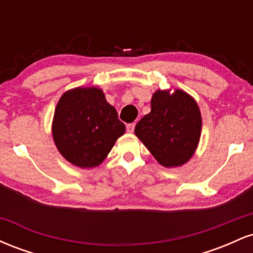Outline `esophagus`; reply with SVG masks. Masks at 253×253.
I'll return each mask as SVG.
<instances>
[{"mask_svg": "<svg viewBox=\"0 0 253 253\" xmlns=\"http://www.w3.org/2000/svg\"><path fill=\"white\" fill-rule=\"evenodd\" d=\"M134 127H135V124H128L126 126V129L128 133H133V130H134Z\"/></svg>", "mask_w": 253, "mask_h": 253, "instance_id": "1", "label": "esophagus"}]
</instances>
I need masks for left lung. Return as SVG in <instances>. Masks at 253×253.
I'll use <instances>...</instances> for the list:
<instances>
[{
	"label": "left lung",
	"mask_w": 253,
	"mask_h": 253,
	"mask_svg": "<svg viewBox=\"0 0 253 253\" xmlns=\"http://www.w3.org/2000/svg\"><path fill=\"white\" fill-rule=\"evenodd\" d=\"M202 117L195 98L182 89H158L151 112L136 124L134 133L165 168L189 162L199 145Z\"/></svg>",
	"instance_id": "8db88e82"
}]
</instances>
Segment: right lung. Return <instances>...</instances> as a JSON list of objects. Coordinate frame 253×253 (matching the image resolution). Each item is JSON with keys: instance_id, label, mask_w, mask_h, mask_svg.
I'll use <instances>...</instances> for the list:
<instances>
[{"instance_id": "add662e5", "label": "right lung", "mask_w": 253, "mask_h": 253, "mask_svg": "<svg viewBox=\"0 0 253 253\" xmlns=\"http://www.w3.org/2000/svg\"><path fill=\"white\" fill-rule=\"evenodd\" d=\"M125 130L117 109L107 102L103 90L97 86L68 90L54 109V144L69 163L82 169L102 163Z\"/></svg>"}]
</instances>
